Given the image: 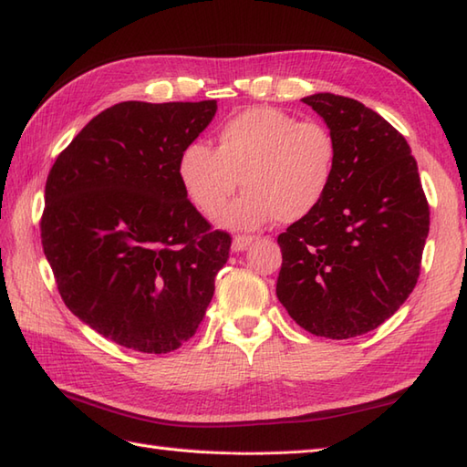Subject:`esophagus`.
Segmentation results:
<instances>
[{"instance_id":"34e87169","label":"esophagus","mask_w":467,"mask_h":467,"mask_svg":"<svg viewBox=\"0 0 467 467\" xmlns=\"http://www.w3.org/2000/svg\"><path fill=\"white\" fill-rule=\"evenodd\" d=\"M251 244H253V236H234L233 238V251L234 253H243Z\"/></svg>"}]
</instances>
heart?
Segmentation results:
<instances>
[{
  "label": "heart",
  "instance_id": "heart-1",
  "mask_svg": "<svg viewBox=\"0 0 467 467\" xmlns=\"http://www.w3.org/2000/svg\"><path fill=\"white\" fill-rule=\"evenodd\" d=\"M336 167L330 131L317 121H298L275 107H251L216 133V149L189 143L177 175L189 201L214 216L238 187L244 192L221 214V224L254 231L278 219H308L327 199Z\"/></svg>",
  "mask_w": 467,
  "mask_h": 467
}]
</instances>
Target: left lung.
Returning <instances> with one entry per match:
<instances>
[{"mask_svg":"<svg viewBox=\"0 0 467 467\" xmlns=\"http://www.w3.org/2000/svg\"><path fill=\"white\" fill-rule=\"evenodd\" d=\"M336 145L330 191L278 236L276 296L310 334L346 340L380 327L420 276L430 207L410 145L384 117L334 93L305 97Z\"/></svg>","mask_w":467,"mask_h":467,"instance_id":"left-lung-1","label":"left lung"}]
</instances>
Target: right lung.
<instances>
[{"mask_svg": "<svg viewBox=\"0 0 467 467\" xmlns=\"http://www.w3.org/2000/svg\"><path fill=\"white\" fill-rule=\"evenodd\" d=\"M216 101H123L87 123L53 162L41 244L75 317L145 354L197 332L229 260L177 175L181 150L209 127Z\"/></svg>", "mask_w": 467, "mask_h": 467, "instance_id": "obj_1", "label": "right lung"}]
</instances>
